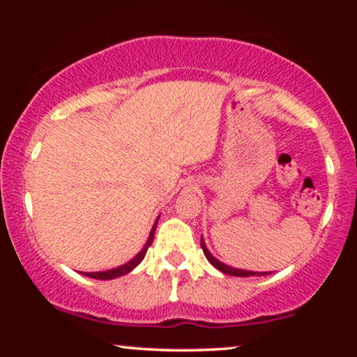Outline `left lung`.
<instances>
[{"instance_id": "obj_1", "label": "left lung", "mask_w": 357, "mask_h": 357, "mask_svg": "<svg viewBox=\"0 0 357 357\" xmlns=\"http://www.w3.org/2000/svg\"><path fill=\"white\" fill-rule=\"evenodd\" d=\"M202 248L204 252V257L208 258V261L211 263V265L214 268H218L219 271L226 273V275H231V276H241V278H248V276H263V275H268V273H257V271H247V270H238V268H232V266H227L224 265L222 261H219L214 258L211 253H209V250L206 248V245H204L203 238H202Z\"/></svg>"}]
</instances>
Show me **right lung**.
<instances>
[{
    "instance_id": "right-lung-1",
    "label": "right lung",
    "mask_w": 357,
    "mask_h": 357,
    "mask_svg": "<svg viewBox=\"0 0 357 357\" xmlns=\"http://www.w3.org/2000/svg\"><path fill=\"white\" fill-rule=\"evenodd\" d=\"M158 221H159V218L155 219L154 226H153V229H151L148 242H146V245L143 247V250H141L138 255L133 258V260H130L128 263H125V265H121L119 268H114V270L97 271V273H82V275H86V276H89V278H96V280H114V278L123 276V275H126V273H130L131 270H133V268H136L141 261H143L146 252H148V248L151 247V243H153V241H154V232H155V226H158Z\"/></svg>"
}]
</instances>
